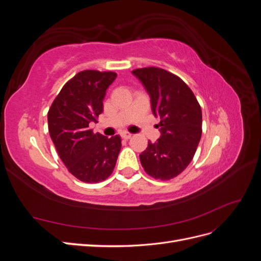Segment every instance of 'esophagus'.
I'll return each instance as SVG.
<instances>
[{
	"label": "esophagus",
	"instance_id": "1",
	"mask_svg": "<svg viewBox=\"0 0 261 261\" xmlns=\"http://www.w3.org/2000/svg\"><path fill=\"white\" fill-rule=\"evenodd\" d=\"M121 137L123 138V139H129L130 137H132V134L130 133H128V132H123V133H121Z\"/></svg>",
	"mask_w": 261,
	"mask_h": 261
}]
</instances>
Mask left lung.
Wrapping results in <instances>:
<instances>
[{
  "mask_svg": "<svg viewBox=\"0 0 261 261\" xmlns=\"http://www.w3.org/2000/svg\"><path fill=\"white\" fill-rule=\"evenodd\" d=\"M132 73L144 85L152 113L160 118L161 136L139 154L141 165L150 176L171 179L193 160L201 138V108L191 88L168 70L145 67Z\"/></svg>",
  "mask_w": 261,
  "mask_h": 261,
  "instance_id": "8db88e82",
  "label": "left lung"
}]
</instances>
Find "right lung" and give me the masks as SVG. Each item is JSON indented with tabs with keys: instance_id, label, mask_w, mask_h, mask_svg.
<instances>
[{
	"instance_id": "1",
	"label": "right lung",
	"mask_w": 261,
	"mask_h": 261,
	"mask_svg": "<svg viewBox=\"0 0 261 261\" xmlns=\"http://www.w3.org/2000/svg\"><path fill=\"white\" fill-rule=\"evenodd\" d=\"M116 76L91 69L80 72L64 85L48 112L50 137L61 160L85 183L111 175L122 147L118 135L108 138L89 127L103 112L107 89Z\"/></svg>"
}]
</instances>
